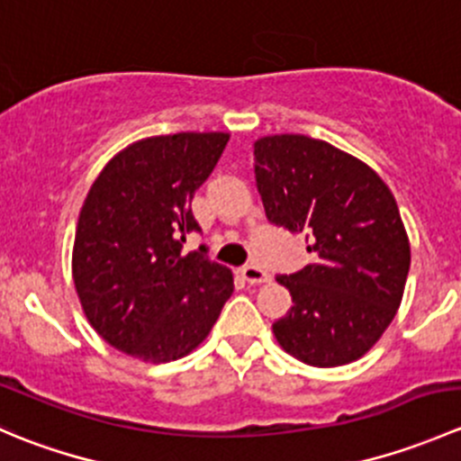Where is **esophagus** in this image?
I'll return each instance as SVG.
<instances>
[{
	"instance_id": "esophagus-1",
	"label": "esophagus",
	"mask_w": 461,
	"mask_h": 461,
	"mask_svg": "<svg viewBox=\"0 0 461 461\" xmlns=\"http://www.w3.org/2000/svg\"><path fill=\"white\" fill-rule=\"evenodd\" d=\"M240 274H243L245 281L252 283V285H258V283H267L269 281V274L265 272L260 265H254V263L245 265V267L240 269Z\"/></svg>"
}]
</instances>
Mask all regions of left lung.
Returning a JSON list of instances; mask_svg holds the SVG:
<instances>
[{
	"mask_svg": "<svg viewBox=\"0 0 461 461\" xmlns=\"http://www.w3.org/2000/svg\"><path fill=\"white\" fill-rule=\"evenodd\" d=\"M254 174L267 221L305 234L317 257L276 276L294 305L274 337L317 368L359 359L397 314L411 269L394 196L368 165L308 136L260 138Z\"/></svg>",
	"mask_w": 461,
	"mask_h": 461,
	"instance_id": "1",
	"label": "left lung"
}]
</instances>
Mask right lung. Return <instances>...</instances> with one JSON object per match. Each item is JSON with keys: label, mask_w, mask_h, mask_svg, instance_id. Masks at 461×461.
I'll return each mask as SVG.
<instances>
[{"label": "right lung", "mask_w": 461, "mask_h": 461, "mask_svg": "<svg viewBox=\"0 0 461 461\" xmlns=\"http://www.w3.org/2000/svg\"><path fill=\"white\" fill-rule=\"evenodd\" d=\"M227 133L147 138L102 169L77 218L73 281L104 341L151 364L189 355L234 292L225 265L183 254L201 231L192 201L222 156Z\"/></svg>", "instance_id": "1"}]
</instances>
